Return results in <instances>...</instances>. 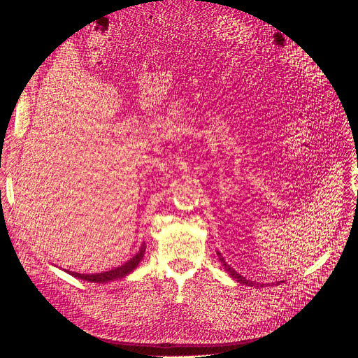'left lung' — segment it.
<instances>
[{
	"mask_svg": "<svg viewBox=\"0 0 358 358\" xmlns=\"http://www.w3.org/2000/svg\"><path fill=\"white\" fill-rule=\"evenodd\" d=\"M216 254H218V257H220V262L222 263V266L225 267V270H227V272H229L230 275H231V278L233 279H236L237 280V282H241V284H243V285H248V287H258L259 284L258 282H252V280H249V279H246V278H243L239 272H236V270L234 268H231L229 264H227L225 263V259L221 257V254L220 252H216ZM280 282H284V280H279V282L278 284H280ZM263 287V285H262Z\"/></svg>",
	"mask_w": 358,
	"mask_h": 358,
	"instance_id": "8db88e82",
	"label": "left lung"
}]
</instances>
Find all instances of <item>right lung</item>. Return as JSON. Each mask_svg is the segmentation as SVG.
<instances>
[{
	"mask_svg": "<svg viewBox=\"0 0 358 358\" xmlns=\"http://www.w3.org/2000/svg\"><path fill=\"white\" fill-rule=\"evenodd\" d=\"M145 251H146V245L142 243V246H140L138 252L133 257L129 258L127 263H124L122 266L119 267H115L112 270H107V272H101V273H78V272H70V270H66V272L74 278L78 279H83V280H88V282H96V284H106V282H110V280H115V279H122L125 278L127 275H129L133 272V270L138 266V263L142 262L143 259V255H145Z\"/></svg>",
	"mask_w": 358,
	"mask_h": 358,
	"instance_id": "right-lung-1",
	"label": "right lung"
}]
</instances>
